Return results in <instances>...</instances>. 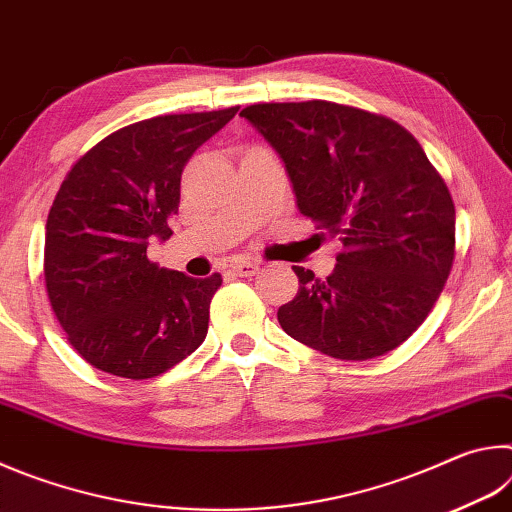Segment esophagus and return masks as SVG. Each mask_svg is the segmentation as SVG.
Returning <instances> with one entry per match:
<instances>
[{"instance_id":"obj_1","label":"esophagus","mask_w":512,"mask_h":512,"mask_svg":"<svg viewBox=\"0 0 512 512\" xmlns=\"http://www.w3.org/2000/svg\"><path fill=\"white\" fill-rule=\"evenodd\" d=\"M230 268H232V273L239 275V277H250V275H255L259 271V264L257 262H246V259H244V262H232Z\"/></svg>"}]
</instances>
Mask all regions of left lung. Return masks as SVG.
I'll list each match as a JSON object with an SVG mask.
<instances>
[{"label":"left lung","instance_id":"obj_1","mask_svg":"<svg viewBox=\"0 0 512 512\" xmlns=\"http://www.w3.org/2000/svg\"><path fill=\"white\" fill-rule=\"evenodd\" d=\"M273 146L300 214L343 241L327 280L293 266L277 309L291 339L348 361L395 350L422 325L454 262L456 212L418 140L395 121L329 101L239 112Z\"/></svg>","mask_w":512,"mask_h":512}]
</instances>
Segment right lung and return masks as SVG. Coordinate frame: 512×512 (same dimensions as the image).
Wrapping results in <instances>:
<instances>
[{"mask_svg":"<svg viewBox=\"0 0 512 512\" xmlns=\"http://www.w3.org/2000/svg\"><path fill=\"white\" fill-rule=\"evenodd\" d=\"M239 108L164 115L108 135L74 164L49 210L45 282L72 348L108 375L158 377L205 341L221 275L149 262L178 214L180 176Z\"/></svg>","mask_w":512,"mask_h":512,"instance_id":"1","label":"right lung"}]
</instances>
